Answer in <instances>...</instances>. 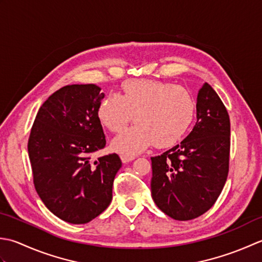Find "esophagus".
<instances>
[{"label":"esophagus","mask_w":262,"mask_h":262,"mask_svg":"<svg viewBox=\"0 0 262 262\" xmlns=\"http://www.w3.org/2000/svg\"><path fill=\"white\" fill-rule=\"evenodd\" d=\"M121 158H122V162L126 164V163L133 161V159H135V156H122Z\"/></svg>","instance_id":"34e87169"}]
</instances>
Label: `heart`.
<instances>
[{
    "label": "heart",
    "mask_w": 262,
    "mask_h": 262,
    "mask_svg": "<svg viewBox=\"0 0 262 262\" xmlns=\"http://www.w3.org/2000/svg\"><path fill=\"white\" fill-rule=\"evenodd\" d=\"M121 89V96L111 94L99 101L97 119L111 132H119L135 120L137 124L112 142L122 156H135L152 143L158 148L170 147L190 129L195 101L185 88L154 80H127Z\"/></svg>",
    "instance_id": "b5f03b06"
}]
</instances>
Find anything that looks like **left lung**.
Instances as JSON below:
<instances>
[{
	"label": "left lung",
	"instance_id": "8db88e82",
	"mask_svg": "<svg viewBox=\"0 0 262 262\" xmlns=\"http://www.w3.org/2000/svg\"><path fill=\"white\" fill-rule=\"evenodd\" d=\"M231 123L225 105L207 82L196 98V123L184 140L151 157V196L176 221L201 216L215 204L229 167Z\"/></svg>",
	"mask_w": 262,
	"mask_h": 262
}]
</instances>
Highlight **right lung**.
<instances>
[{
	"instance_id": "add662e5",
	"label": "right lung",
	"mask_w": 262,
	"mask_h": 262,
	"mask_svg": "<svg viewBox=\"0 0 262 262\" xmlns=\"http://www.w3.org/2000/svg\"><path fill=\"white\" fill-rule=\"evenodd\" d=\"M104 93L96 84H70L40 106L31 127L28 154L34 185L51 212L71 224H86L112 201L115 175L122 166L116 154L90 163L106 139L97 119Z\"/></svg>"
}]
</instances>
